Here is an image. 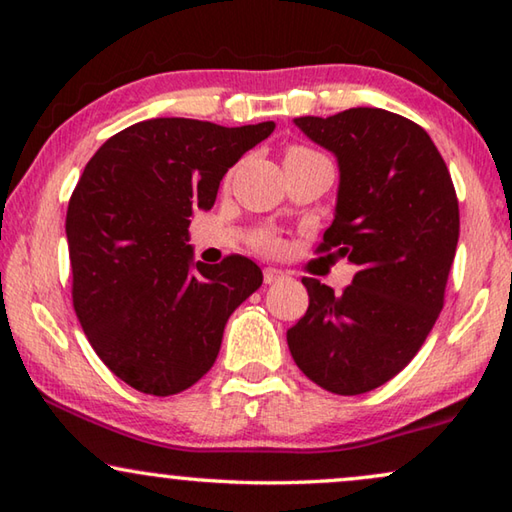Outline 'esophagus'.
Instances as JSON below:
<instances>
[{"mask_svg": "<svg viewBox=\"0 0 512 512\" xmlns=\"http://www.w3.org/2000/svg\"><path fill=\"white\" fill-rule=\"evenodd\" d=\"M277 280H284V273L280 271V268H273V266H266L264 268V282L266 284H273Z\"/></svg>", "mask_w": 512, "mask_h": 512, "instance_id": "1", "label": "esophagus"}]
</instances>
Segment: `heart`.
<instances>
[{
	"instance_id": "1",
	"label": "heart",
	"mask_w": 512,
	"mask_h": 512,
	"mask_svg": "<svg viewBox=\"0 0 512 512\" xmlns=\"http://www.w3.org/2000/svg\"><path fill=\"white\" fill-rule=\"evenodd\" d=\"M316 151L307 149V146H300V144H291L287 146V151H284V162H291V160H302V158H316ZM257 248L264 250V253H275L277 248H280V239L271 237V235H262L257 241Z\"/></svg>"
}]
</instances>
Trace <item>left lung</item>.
<instances>
[{
    "label": "left lung",
    "mask_w": 512,
    "mask_h": 512,
    "mask_svg": "<svg viewBox=\"0 0 512 512\" xmlns=\"http://www.w3.org/2000/svg\"><path fill=\"white\" fill-rule=\"evenodd\" d=\"M296 126L339 158L336 216L316 253L357 264L334 289L302 277L307 314L287 332L305 375L336 395H359L409 366L445 305L458 244V198L422 126L381 108L298 117Z\"/></svg>",
    "instance_id": "obj_1"
}]
</instances>
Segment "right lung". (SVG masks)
Returning <instances> with one entry per match:
<instances>
[{"instance_id": "add662e5", "label": "right lung", "mask_w": 512, "mask_h": 512, "mask_svg": "<svg viewBox=\"0 0 512 512\" xmlns=\"http://www.w3.org/2000/svg\"><path fill=\"white\" fill-rule=\"evenodd\" d=\"M273 121L225 128L160 117L112 135L67 205L76 318L99 359L146 395H176L214 366L232 311L262 287L248 257L192 264L189 216Z\"/></svg>"}]
</instances>
